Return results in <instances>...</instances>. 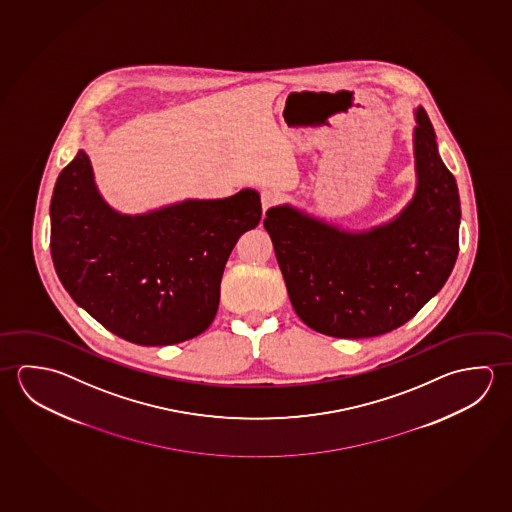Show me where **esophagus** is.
I'll list each match as a JSON object with an SVG mask.
<instances>
[{"mask_svg": "<svg viewBox=\"0 0 512 512\" xmlns=\"http://www.w3.org/2000/svg\"><path fill=\"white\" fill-rule=\"evenodd\" d=\"M279 202V193L274 190H263L261 191V208L263 211L276 206Z\"/></svg>", "mask_w": 512, "mask_h": 512, "instance_id": "1", "label": "esophagus"}]
</instances>
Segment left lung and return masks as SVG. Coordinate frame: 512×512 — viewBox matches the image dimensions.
Returning <instances> with one entry per match:
<instances>
[{
	"instance_id": "obj_1",
	"label": "left lung",
	"mask_w": 512,
	"mask_h": 512,
	"mask_svg": "<svg viewBox=\"0 0 512 512\" xmlns=\"http://www.w3.org/2000/svg\"><path fill=\"white\" fill-rule=\"evenodd\" d=\"M414 116L416 193L392 220L347 231L288 204L263 220L295 313L322 335L396 330L450 278L459 254V190L425 109Z\"/></svg>"
}]
</instances>
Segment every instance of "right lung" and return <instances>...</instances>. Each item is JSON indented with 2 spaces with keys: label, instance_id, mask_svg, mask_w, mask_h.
<instances>
[{
  "label": "right lung",
  "instance_id": "right-lung-1",
  "mask_svg": "<svg viewBox=\"0 0 512 512\" xmlns=\"http://www.w3.org/2000/svg\"><path fill=\"white\" fill-rule=\"evenodd\" d=\"M52 260L73 301L139 346L197 337L215 319L238 238L260 224V193L188 199L141 215L111 208L78 150L55 182Z\"/></svg>",
  "mask_w": 512,
  "mask_h": 512
}]
</instances>
